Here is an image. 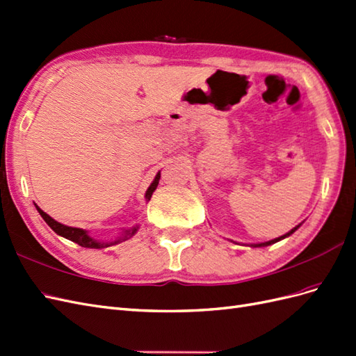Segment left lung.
Masks as SVG:
<instances>
[{
	"instance_id": "8db88e82",
	"label": "left lung",
	"mask_w": 356,
	"mask_h": 356,
	"mask_svg": "<svg viewBox=\"0 0 356 356\" xmlns=\"http://www.w3.org/2000/svg\"><path fill=\"white\" fill-rule=\"evenodd\" d=\"M300 227V225H297V227H294L293 230L291 232H288L286 234H284V236H281V238H276V239H273V241H268V242H264V243H257V245H252V246H268V245H272V243H276V242H279V241H282V239H285V238H288L289 234H293L297 229Z\"/></svg>"
}]
</instances>
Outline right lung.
Listing matches in <instances>:
<instances>
[{"mask_svg": "<svg viewBox=\"0 0 356 356\" xmlns=\"http://www.w3.org/2000/svg\"><path fill=\"white\" fill-rule=\"evenodd\" d=\"M159 179H160V172L156 175L154 181L152 182V186L148 187V190H147V193H145V199H147V200L152 199L154 190L157 188ZM35 207H37V204H35ZM37 211L40 212L42 220H44V221L50 225V229H51L53 232L58 233L59 236H62V238H65V239H68V241H72V242H75V243H79V245L83 246V248H95V250H101V248H106V246H111V245H115V243H120V242H123V241H127L129 238H132V236H134V234L136 233V230H138V225H136V227L124 230L123 234H122L120 238H118L117 241H113V242H98V241L92 239L86 230H83V229H75V227H68V225H63V224H60V222L53 220V218L50 217V215H47L44 211L40 209L38 207H37Z\"/></svg>", "mask_w": 356, "mask_h": 356, "instance_id": "obj_1", "label": "right lung"}]
</instances>
